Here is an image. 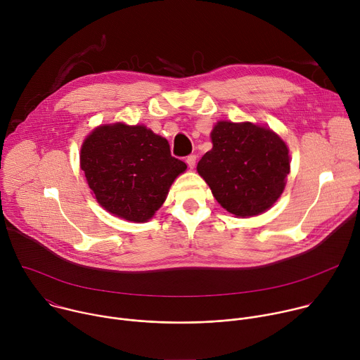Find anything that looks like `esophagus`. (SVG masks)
Returning <instances> with one entry per match:
<instances>
[{
    "label": "esophagus",
    "instance_id": "1",
    "mask_svg": "<svg viewBox=\"0 0 360 360\" xmlns=\"http://www.w3.org/2000/svg\"><path fill=\"white\" fill-rule=\"evenodd\" d=\"M185 161H186L188 167H189L191 169H193V168H195V165H196V155H188Z\"/></svg>",
    "mask_w": 360,
    "mask_h": 360
}]
</instances>
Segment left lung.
I'll list each match as a JSON object with an SVG mask.
<instances>
[{"label":"left lung","mask_w":360,"mask_h":360,"mask_svg":"<svg viewBox=\"0 0 360 360\" xmlns=\"http://www.w3.org/2000/svg\"><path fill=\"white\" fill-rule=\"evenodd\" d=\"M211 138L214 146L196 169L222 208L239 218L269 210L290 169L285 142L268 128L228 121L218 122Z\"/></svg>","instance_id":"obj_1"}]
</instances>
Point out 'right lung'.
<instances>
[{"label":"right lung","instance_id":"obj_1","mask_svg":"<svg viewBox=\"0 0 360 360\" xmlns=\"http://www.w3.org/2000/svg\"><path fill=\"white\" fill-rule=\"evenodd\" d=\"M81 169L98 203L131 222H146L165 202L186 164L165 138L142 125L96 128L82 143Z\"/></svg>","mask_w":360,"mask_h":360}]
</instances>
